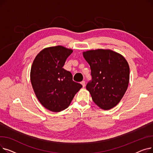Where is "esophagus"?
Wrapping results in <instances>:
<instances>
[{"label": "esophagus", "instance_id": "34e87169", "mask_svg": "<svg viewBox=\"0 0 153 153\" xmlns=\"http://www.w3.org/2000/svg\"><path fill=\"white\" fill-rule=\"evenodd\" d=\"M81 84L82 85L83 87H85V82L84 81H82L81 82Z\"/></svg>", "mask_w": 153, "mask_h": 153}]
</instances>
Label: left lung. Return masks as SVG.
Returning a JSON list of instances; mask_svg holds the SVG:
<instances>
[{
	"label": "left lung",
	"instance_id": "left-lung-1",
	"mask_svg": "<svg viewBox=\"0 0 153 153\" xmlns=\"http://www.w3.org/2000/svg\"><path fill=\"white\" fill-rule=\"evenodd\" d=\"M92 79L86 85L94 102L107 110L115 107L123 98L129 84L130 67L126 59L108 49L84 51Z\"/></svg>",
	"mask_w": 153,
	"mask_h": 153
}]
</instances>
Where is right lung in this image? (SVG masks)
Instances as JSON below:
<instances>
[{"instance_id":"add662e5","label":"right lung","mask_w":153,"mask_h":153,"mask_svg":"<svg viewBox=\"0 0 153 153\" xmlns=\"http://www.w3.org/2000/svg\"><path fill=\"white\" fill-rule=\"evenodd\" d=\"M72 51L60 45L45 48L32 64L30 81L36 97L45 108L53 112L67 108L82 87L62 68Z\"/></svg>"}]
</instances>
